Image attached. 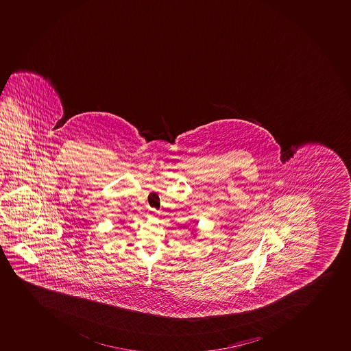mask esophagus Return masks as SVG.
I'll list each match as a JSON object with an SVG mask.
<instances>
[{
	"instance_id": "obj_1",
	"label": "esophagus",
	"mask_w": 351,
	"mask_h": 351,
	"mask_svg": "<svg viewBox=\"0 0 351 351\" xmlns=\"http://www.w3.org/2000/svg\"><path fill=\"white\" fill-rule=\"evenodd\" d=\"M150 211H152V213H153V215H156V213H157V211H156V210H155V208H152V210H150Z\"/></svg>"
}]
</instances>
